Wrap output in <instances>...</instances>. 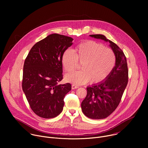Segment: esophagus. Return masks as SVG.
<instances>
[{
  "instance_id": "34e87169",
  "label": "esophagus",
  "mask_w": 148,
  "mask_h": 148,
  "mask_svg": "<svg viewBox=\"0 0 148 148\" xmlns=\"http://www.w3.org/2000/svg\"><path fill=\"white\" fill-rule=\"evenodd\" d=\"M71 88H72L73 90H74V89H77V88H78V87L77 86H75V85H74V84H73V85L71 86Z\"/></svg>"
}]
</instances>
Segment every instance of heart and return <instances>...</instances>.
<instances>
[{
	"label": "heart",
	"mask_w": 148,
	"mask_h": 148,
	"mask_svg": "<svg viewBox=\"0 0 148 148\" xmlns=\"http://www.w3.org/2000/svg\"><path fill=\"white\" fill-rule=\"evenodd\" d=\"M78 62L82 70L67 74V82L82 85L91 80L98 84L107 79L112 71L116 63L114 51L110 48L94 40H87L79 44L74 50L66 49L61 56L63 69L67 73L76 70Z\"/></svg>",
	"instance_id": "1"
}]
</instances>
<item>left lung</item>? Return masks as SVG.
Returning <instances> with one entry per match:
<instances>
[{
	"mask_svg": "<svg viewBox=\"0 0 148 148\" xmlns=\"http://www.w3.org/2000/svg\"><path fill=\"white\" fill-rule=\"evenodd\" d=\"M91 37L109 42L116 56V63L112 71L105 81L87 88V95L81 103L82 112L94 119H104L118 107L128 81V69L123 51L112 41L102 34H91Z\"/></svg>",
	"mask_w": 148,
	"mask_h": 148,
	"instance_id": "1",
	"label": "left lung"
}]
</instances>
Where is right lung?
Returning a JSON list of instances; mask_svg holds the SVG:
<instances>
[{
  "mask_svg": "<svg viewBox=\"0 0 148 148\" xmlns=\"http://www.w3.org/2000/svg\"><path fill=\"white\" fill-rule=\"evenodd\" d=\"M73 38L51 34L36 43L25 59L22 88L32 111L40 117L53 118L62 111L65 95L71 90L62 79V54Z\"/></svg>",
  "mask_w": 148,
  "mask_h": 148,
  "instance_id": "right-lung-1",
  "label": "right lung"
}]
</instances>
